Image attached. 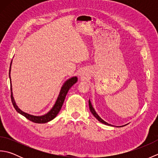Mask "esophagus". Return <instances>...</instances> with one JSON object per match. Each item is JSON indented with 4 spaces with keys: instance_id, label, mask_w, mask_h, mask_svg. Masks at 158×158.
Segmentation results:
<instances>
[{
    "instance_id": "obj_1",
    "label": "esophagus",
    "mask_w": 158,
    "mask_h": 158,
    "mask_svg": "<svg viewBox=\"0 0 158 158\" xmlns=\"http://www.w3.org/2000/svg\"><path fill=\"white\" fill-rule=\"evenodd\" d=\"M79 76L81 77V79H85L87 77V73L85 72V70H82V71L80 72Z\"/></svg>"
}]
</instances>
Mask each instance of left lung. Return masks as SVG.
<instances>
[{
  "label": "left lung",
  "instance_id": "8db88e82",
  "mask_svg": "<svg viewBox=\"0 0 158 158\" xmlns=\"http://www.w3.org/2000/svg\"><path fill=\"white\" fill-rule=\"evenodd\" d=\"M89 110H90V111H91V113H92V115L94 116L96 118L98 119L100 122H101V123H104V124H105V125H106V126H113V125H111V124H110V123H108L107 122H106L105 121H104L101 117H100L98 114H97V113L96 112V110H95V109H94V107H93V106H92V102H91V101H90V100H89ZM126 125H127V124H126V125H123V126H115V127H123V126H126Z\"/></svg>",
  "mask_w": 158,
  "mask_h": 158
}]
</instances>
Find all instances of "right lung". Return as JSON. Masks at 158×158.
<instances>
[{
    "mask_svg": "<svg viewBox=\"0 0 158 158\" xmlns=\"http://www.w3.org/2000/svg\"><path fill=\"white\" fill-rule=\"evenodd\" d=\"M11 64H12V60L11 62V64H10V69H9V79H10V83H11V101L13 103V105L14 106L15 109L16 111L21 114L22 115L24 116L26 118H27L30 121H31L32 122H35L36 123H45L47 122H49L50 121L53 119L55 117L58 115V113L60 112V109H61L62 105L64 102V100L66 98V96L68 93L69 90L70 88L77 83L78 78L77 77H72L67 79L66 81L63 83L62 86L61 87V89H60V91L59 93V95L58 98L56 99V101L54 105L52 106V108L50 109L49 111L46 114H44L43 115H31V114H28L27 113L23 112V110L20 109L18 106L16 105V102L15 101V99L13 98V92H12V85H11Z\"/></svg>",
    "mask_w": 158,
    "mask_h": 158,
    "instance_id": "obj_1",
    "label": "right lung"
}]
</instances>
